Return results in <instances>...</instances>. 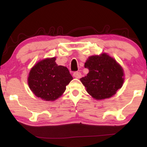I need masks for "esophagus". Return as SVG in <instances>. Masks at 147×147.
Wrapping results in <instances>:
<instances>
[{"mask_svg":"<svg viewBox=\"0 0 147 147\" xmlns=\"http://www.w3.org/2000/svg\"><path fill=\"white\" fill-rule=\"evenodd\" d=\"M73 76H74V78H80L82 76V74L80 72H74L73 73Z\"/></svg>","mask_w":147,"mask_h":147,"instance_id":"1","label":"esophagus"}]
</instances>
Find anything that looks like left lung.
Here are the masks:
<instances>
[{"instance_id": "obj_1", "label": "left lung", "mask_w": 147, "mask_h": 147, "mask_svg": "<svg viewBox=\"0 0 147 147\" xmlns=\"http://www.w3.org/2000/svg\"><path fill=\"white\" fill-rule=\"evenodd\" d=\"M84 67L89 73L80 81L88 93L96 100L111 97L123 86V69L106 54L90 56Z\"/></svg>"}]
</instances>
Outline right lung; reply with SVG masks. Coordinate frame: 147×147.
<instances>
[{
    "mask_svg": "<svg viewBox=\"0 0 147 147\" xmlns=\"http://www.w3.org/2000/svg\"><path fill=\"white\" fill-rule=\"evenodd\" d=\"M55 61L56 58H53L38 62L30 71L28 78L35 95L47 101L59 98L73 78L66 67L58 65Z\"/></svg>",
    "mask_w": 147,
    "mask_h": 147,
    "instance_id": "right-lung-1",
    "label": "right lung"
}]
</instances>
